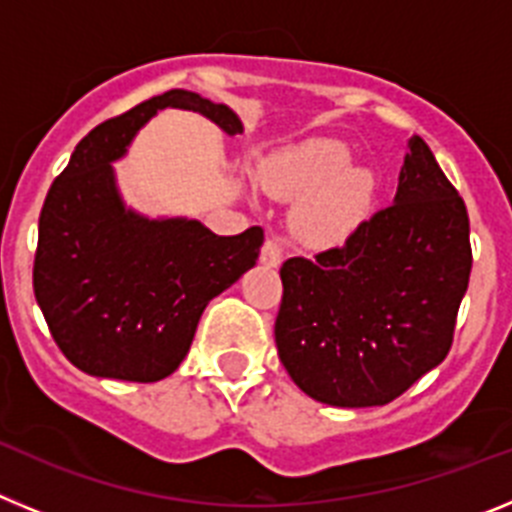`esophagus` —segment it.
I'll list each match as a JSON object with an SVG mask.
<instances>
[{
	"instance_id": "obj_1",
	"label": "esophagus",
	"mask_w": 512,
	"mask_h": 512,
	"mask_svg": "<svg viewBox=\"0 0 512 512\" xmlns=\"http://www.w3.org/2000/svg\"><path fill=\"white\" fill-rule=\"evenodd\" d=\"M259 259H261V264L271 266V269L282 264V246H279L277 238H266V243H264V248H261Z\"/></svg>"
}]
</instances>
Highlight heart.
Listing matches in <instances>:
<instances>
[{
	"instance_id": "1",
	"label": "heart",
	"mask_w": 512,
	"mask_h": 512,
	"mask_svg": "<svg viewBox=\"0 0 512 512\" xmlns=\"http://www.w3.org/2000/svg\"><path fill=\"white\" fill-rule=\"evenodd\" d=\"M259 184L297 202L292 228L312 248H341L361 230L374 202V176L351 169V153L336 140H310L261 161Z\"/></svg>"
}]
</instances>
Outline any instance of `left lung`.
<instances>
[{
  "label": "left lung",
  "instance_id": "8db88e82",
  "mask_svg": "<svg viewBox=\"0 0 512 512\" xmlns=\"http://www.w3.org/2000/svg\"><path fill=\"white\" fill-rule=\"evenodd\" d=\"M469 271L467 207L413 135L390 207L343 248L284 261L279 359L312 400L387 405L446 359Z\"/></svg>",
  "mask_w": 512,
  "mask_h": 512
}]
</instances>
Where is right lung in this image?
<instances>
[{"label": "right lung", "mask_w": 512, "mask_h": 512, "mask_svg": "<svg viewBox=\"0 0 512 512\" xmlns=\"http://www.w3.org/2000/svg\"><path fill=\"white\" fill-rule=\"evenodd\" d=\"M166 107L243 133L228 104L171 89L81 138L40 210L35 300L63 356L92 377L158 382L176 372L207 302L256 264L264 243L259 225L215 235L192 217L125 205L112 164Z\"/></svg>", "instance_id": "add662e5"}]
</instances>
